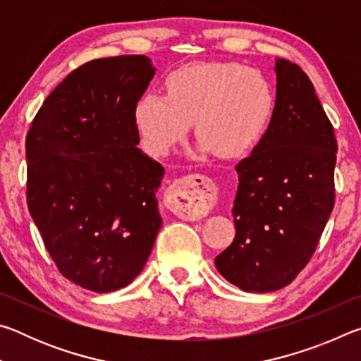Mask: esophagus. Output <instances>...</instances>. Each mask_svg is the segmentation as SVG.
I'll list each match as a JSON object with an SVG mask.
<instances>
[{
	"label": "esophagus",
	"instance_id": "1",
	"mask_svg": "<svg viewBox=\"0 0 361 361\" xmlns=\"http://www.w3.org/2000/svg\"><path fill=\"white\" fill-rule=\"evenodd\" d=\"M218 200V188L204 175H188L170 189L169 209L183 219L205 216Z\"/></svg>",
	"mask_w": 361,
	"mask_h": 361
}]
</instances>
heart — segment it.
Returning a JSON list of instances; mask_svg holds the SVG:
<instances>
[{
	"label": "heart",
	"mask_w": 361,
	"mask_h": 361,
	"mask_svg": "<svg viewBox=\"0 0 361 361\" xmlns=\"http://www.w3.org/2000/svg\"><path fill=\"white\" fill-rule=\"evenodd\" d=\"M167 95L146 92L133 108L142 143L151 154L164 156L188 135L205 151L239 157L264 137L276 113V92L259 70L239 63L200 62L173 71Z\"/></svg>",
	"instance_id": "1"
}]
</instances>
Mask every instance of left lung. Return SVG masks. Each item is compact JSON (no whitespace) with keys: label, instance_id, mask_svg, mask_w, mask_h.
I'll return each instance as SVG.
<instances>
[{"label":"left lung","instance_id":"8db88e82","mask_svg":"<svg viewBox=\"0 0 361 361\" xmlns=\"http://www.w3.org/2000/svg\"><path fill=\"white\" fill-rule=\"evenodd\" d=\"M276 113L264 137L237 164L235 237L215 258L243 291L283 288L312 258L334 207L338 142L307 75L276 59Z\"/></svg>","mask_w":361,"mask_h":361}]
</instances>
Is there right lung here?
I'll use <instances>...</instances> for the list:
<instances>
[{
    "mask_svg": "<svg viewBox=\"0 0 361 361\" xmlns=\"http://www.w3.org/2000/svg\"><path fill=\"white\" fill-rule=\"evenodd\" d=\"M156 68L146 56L71 71L27 133V204L60 274L95 293L132 283L162 219L164 169L137 148L133 108Z\"/></svg>",
    "mask_w": 361,
    "mask_h": 361,
    "instance_id": "add662e5",
    "label": "right lung"
}]
</instances>
